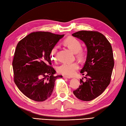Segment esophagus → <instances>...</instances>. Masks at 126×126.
<instances>
[{"mask_svg": "<svg viewBox=\"0 0 126 126\" xmlns=\"http://www.w3.org/2000/svg\"><path fill=\"white\" fill-rule=\"evenodd\" d=\"M63 79H70V77H68V76H63Z\"/></svg>", "mask_w": 126, "mask_h": 126, "instance_id": "esophagus-1", "label": "esophagus"}]
</instances>
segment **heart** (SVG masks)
<instances>
[{"instance_id": "heart-1", "label": "heart", "mask_w": 126, "mask_h": 126, "mask_svg": "<svg viewBox=\"0 0 126 126\" xmlns=\"http://www.w3.org/2000/svg\"><path fill=\"white\" fill-rule=\"evenodd\" d=\"M65 45L74 53H76L77 57L82 59L84 57V52L81 50V43L79 39L73 37H69L64 41ZM57 45L52 47L50 52V58L52 61L57 60V51L58 49ZM79 68V63L77 62L73 63H63L58 66L57 70L58 73L63 75L72 76L74 75L77 70Z\"/></svg>"}]
</instances>
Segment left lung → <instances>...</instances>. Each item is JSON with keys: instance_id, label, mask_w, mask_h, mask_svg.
Wrapping results in <instances>:
<instances>
[{"instance_id": "obj_1", "label": "left lung", "mask_w": 126, "mask_h": 126, "mask_svg": "<svg viewBox=\"0 0 126 126\" xmlns=\"http://www.w3.org/2000/svg\"><path fill=\"white\" fill-rule=\"evenodd\" d=\"M72 36L84 43L87 49L86 61L80 73L86 74L84 82L73 92L79 100H93L100 96L110 83L114 66L113 50L105 36L96 31H80Z\"/></svg>"}]
</instances>
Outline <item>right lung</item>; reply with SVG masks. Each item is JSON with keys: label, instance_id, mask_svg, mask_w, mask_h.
<instances>
[{"label": "right lung", "instance_id": "right-lung-1", "mask_svg": "<svg viewBox=\"0 0 126 126\" xmlns=\"http://www.w3.org/2000/svg\"><path fill=\"white\" fill-rule=\"evenodd\" d=\"M64 34L36 32L19 42L12 62L14 81L23 94L37 102L51 95L55 82L62 75L54 76L50 52Z\"/></svg>", "mask_w": 126, "mask_h": 126}]
</instances>
